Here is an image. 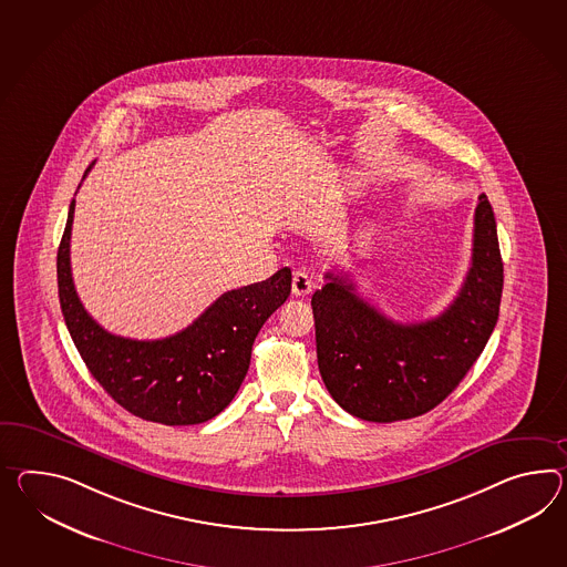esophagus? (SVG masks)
I'll list each match as a JSON object with an SVG mask.
<instances>
[{
  "label": "esophagus",
  "instance_id": "esophagus-1",
  "mask_svg": "<svg viewBox=\"0 0 567 567\" xmlns=\"http://www.w3.org/2000/svg\"><path fill=\"white\" fill-rule=\"evenodd\" d=\"M313 289V282H311V277L303 272V270H297L295 275H292V295L295 297H305V295H309Z\"/></svg>",
  "mask_w": 567,
  "mask_h": 567
}]
</instances>
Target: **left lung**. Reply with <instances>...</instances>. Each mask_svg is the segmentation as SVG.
Segmentation results:
<instances>
[{
    "instance_id": "1",
    "label": "left lung",
    "mask_w": 567,
    "mask_h": 567,
    "mask_svg": "<svg viewBox=\"0 0 567 567\" xmlns=\"http://www.w3.org/2000/svg\"><path fill=\"white\" fill-rule=\"evenodd\" d=\"M471 268L439 318L400 323L360 299L342 272L313 292L319 373L336 403L369 422H398L436 408L470 373L496 328L504 264L485 194L473 219Z\"/></svg>"
}]
</instances>
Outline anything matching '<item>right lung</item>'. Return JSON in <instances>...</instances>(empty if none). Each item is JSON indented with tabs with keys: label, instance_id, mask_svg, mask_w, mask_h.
Masks as SVG:
<instances>
[{
	"label": "right lung",
	"instance_id": "obj_1",
	"mask_svg": "<svg viewBox=\"0 0 567 567\" xmlns=\"http://www.w3.org/2000/svg\"><path fill=\"white\" fill-rule=\"evenodd\" d=\"M73 210L75 200L56 251V285L65 326L90 373L112 400L147 422L188 426L221 414L246 379L264 321L290 295V268L223 292L200 318L169 338L131 340L106 332L75 292L70 260Z\"/></svg>",
	"mask_w": 567,
	"mask_h": 567
}]
</instances>
